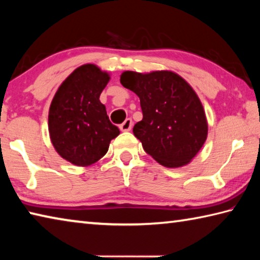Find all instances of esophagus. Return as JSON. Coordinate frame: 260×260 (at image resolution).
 Here are the masks:
<instances>
[{"label": "esophagus", "mask_w": 260, "mask_h": 260, "mask_svg": "<svg viewBox=\"0 0 260 260\" xmlns=\"http://www.w3.org/2000/svg\"><path fill=\"white\" fill-rule=\"evenodd\" d=\"M119 127H120V131L128 132L132 129V127H133V121H132V119H129V118H127V119L122 122Z\"/></svg>", "instance_id": "obj_1"}]
</instances>
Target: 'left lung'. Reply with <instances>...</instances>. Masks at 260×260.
<instances>
[{
  "label": "left lung",
  "instance_id": "1",
  "mask_svg": "<svg viewBox=\"0 0 260 260\" xmlns=\"http://www.w3.org/2000/svg\"><path fill=\"white\" fill-rule=\"evenodd\" d=\"M120 82L139 96L142 120L133 133L144 151L165 167L189 164L208 138L201 100L182 77L172 71H125Z\"/></svg>",
  "mask_w": 260,
  "mask_h": 260
}]
</instances>
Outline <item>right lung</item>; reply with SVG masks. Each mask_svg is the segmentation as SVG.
<instances>
[{"instance_id": "add662e5", "label": "right lung", "mask_w": 260, "mask_h": 260, "mask_svg": "<svg viewBox=\"0 0 260 260\" xmlns=\"http://www.w3.org/2000/svg\"><path fill=\"white\" fill-rule=\"evenodd\" d=\"M110 74L85 64L61 82L51 101L48 128L57 153L73 165L89 166L109 150L120 131L111 124L100 95Z\"/></svg>"}]
</instances>
